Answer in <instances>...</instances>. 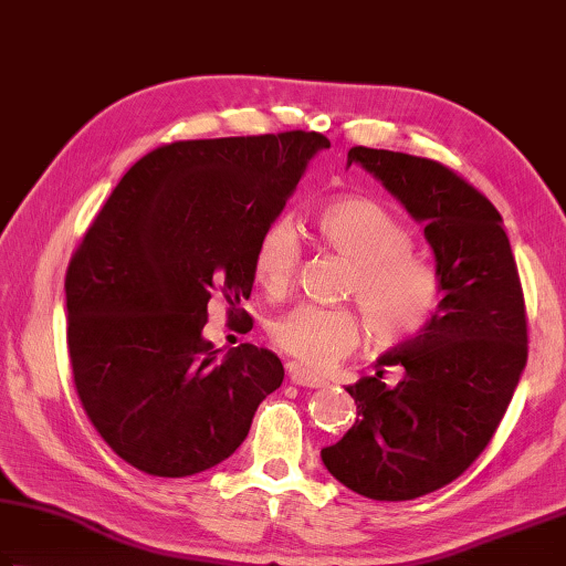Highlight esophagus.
I'll list each match as a JSON object with an SVG mask.
<instances>
[{"mask_svg":"<svg viewBox=\"0 0 566 566\" xmlns=\"http://www.w3.org/2000/svg\"><path fill=\"white\" fill-rule=\"evenodd\" d=\"M289 380L298 388H325V380L321 375H313L308 370L298 368V365H289Z\"/></svg>","mask_w":566,"mask_h":566,"instance_id":"esophagus-1","label":"esophagus"}]
</instances>
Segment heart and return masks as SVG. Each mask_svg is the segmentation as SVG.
I'll list each match as a JSON object with an SVG mask.
<instances>
[{
  "instance_id": "heart-1",
  "label": "heart",
  "mask_w": 566,
  "mask_h": 566,
  "mask_svg": "<svg viewBox=\"0 0 566 566\" xmlns=\"http://www.w3.org/2000/svg\"><path fill=\"white\" fill-rule=\"evenodd\" d=\"M323 248L350 261L343 295L355 298L378 345L418 335L440 303V275L412 251V233L382 203L345 196L315 213ZM303 263L301 235L291 218L277 216L258 235L251 271L268 295L289 293ZM360 315L348 305H298L271 323V340L311 370H325L360 343Z\"/></svg>"
}]
</instances>
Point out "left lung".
Returning a JSON list of instances; mask_svg holds the SVG:
<instances>
[{
    "instance_id": "8db88e82",
    "label": "left lung",
    "mask_w": 566,
    "mask_h": 566,
    "mask_svg": "<svg viewBox=\"0 0 566 566\" xmlns=\"http://www.w3.org/2000/svg\"><path fill=\"white\" fill-rule=\"evenodd\" d=\"M360 164L424 223L440 301L428 325L350 385L358 420L321 452L345 488L405 502L444 488L488 448L527 365V308L502 216L468 178L432 158L353 146ZM400 367L385 386L382 367Z\"/></svg>"
}]
</instances>
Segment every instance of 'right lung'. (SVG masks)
<instances>
[{"label":"right lung","mask_w":566,"mask_h":566,"mask_svg":"<svg viewBox=\"0 0 566 566\" xmlns=\"http://www.w3.org/2000/svg\"><path fill=\"white\" fill-rule=\"evenodd\" d=\"M318 132L171 142L128 168L66 268V348L86 418L118 458L188 478L231 458L281 388L275 353L203 340L208 301L251 295L258 235L283 211Z\"/></svg>","instance_id":"1"}]
</instances>
